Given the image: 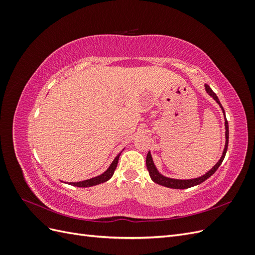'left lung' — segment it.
<instances>
[{"label": "left lung", "instance_id": "left-lung-1", "mask_svg": "<svg viewBox=\"0 0 255 255\" xmlns=\"http://www.w3.org/2000/svg\"><path fill=\"white\" fill-rule=\"evenodd\" d=\"M205 87V91L207 92L208 95H210L216 102L218 103V105L220 106V109L223 113V115H225V126H226V144H225V149H223V152H222V155L220 157V159L217 161V164H216L211 170H208L207 172H205L203 175L201 176H198V177H195V179H189V180H179V179H171V177H168V176H165L161 174L158 170L157 168L155 167V165H154V161H153V158H152V155H151V152L149 151L148 154H146V158H145V165H146V169H148L149 171V174H150V177L152 179L153 182H155L156 184H159L161 185V186H165V187H168V188H173V189H186V188H190L192 186H196V185H199L201 184L202 182H204L205 180H207L208 177H210L211 175H213L216 171H217V169L219 168V166L221 165V163L223 161V159H225V156H226V153H227V150H228V144H229V125H228V121H227V118H226V114H225V110H223V107L219 101L218 97L216 96L215 92L212 90V88L208 86L207 84L204 85Z\"/></svg>", "mask_w": 255, "mask_h": 255}]
</instances>
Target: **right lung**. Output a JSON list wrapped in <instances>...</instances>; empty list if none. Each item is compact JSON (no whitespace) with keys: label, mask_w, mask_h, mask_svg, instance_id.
<instances>
[{"label":"right lung","mask_w":255,"mask_h":255,"mask_svg":"<svg viewBox=\"0 0 255 255\" xmlns=\"http://www.w3.org/2000/svg\"><path fill=\"white\" fill-rule=\"evenodd\" d=\"M120 154H121V152L115 157V159L112 161L110 167L107 168L102 174H100L95 177H91V179H89V180H85V181H81V182H71V183H69V185H72V186H78V187H91V186H95V185H99V184L109 181L113 176V174L116 170V167H117Z\"/></svg>","instance_id":"add662e5"}]
</instances>
